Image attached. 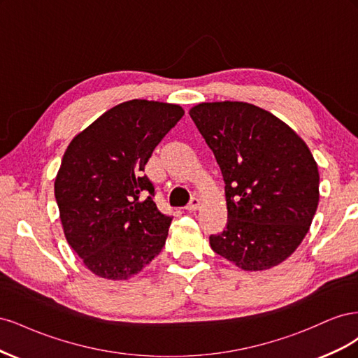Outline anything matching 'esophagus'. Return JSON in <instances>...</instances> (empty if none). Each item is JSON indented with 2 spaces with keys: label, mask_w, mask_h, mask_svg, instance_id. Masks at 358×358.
<instances>
[{
  "label": "esophagus",
  "mask_w": 358,
  "mask_h": 358,
  "mask_svg": "<svg viewBox=\"0 0 358 358\" xmlns=\"http://www.w3.org/2000/svg\"><path fill=\"white\" fill-rule=\"evenodd\" d=\"M199 208H200V199L192 197V199L189 200L188 206H187V210H188V212H196Z\"/></svg>",
  "instance_id": "esophagus-1"
}]
</instances>
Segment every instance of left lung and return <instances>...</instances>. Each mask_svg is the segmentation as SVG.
Segmentation results:
<instances>
[{
	"label": "left lung",
	"instance_id": "8db88e82",
	"mask_svg": "<svg viewBox=\"0 0 358 358\" xmlns=\"http://www.w3.org/2000/svg\"><path fill=\"white\" fill-rule=\"evenodd\" d=\"M218 162L229 220L213 251L243 270L287 259L306 236L320 200V173L306 143L280 119L242 101L189 110Z\"/></svg>",
	"mask_w": 358,
	"mask_h": 358
}]
</instances>
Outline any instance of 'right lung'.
Here are the masks:
<instances>
[{"label":"right lung","mask_w":358,"mask_h":358,"mask_svg":"<svg viewBox=\"0 0 358 358\" xmlns=\"http://www.w3.org/2000/svg\"><path fill=\"white\" fill-rule=\"evenodd\" d=\"M183 116L178 104L131 100L76 136L55 179L64 234L104 279L137 275L166 245L171 216L158 210L145 166Z\"/></svg>","instance_id":"obj_1"}]
</instances>
